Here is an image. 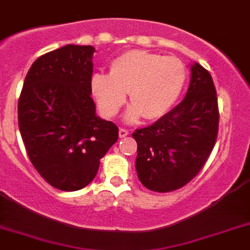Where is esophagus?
<instances>
[{
  "mask_svg": "<svg viewBox=\"0 0 250 250\" xmlns=\"http://www.w3.org/2000/svg\"><path fill=\"white\" fill-rule=\"evenodd\" d=\"M129 135V131L126 129H120L119 130V136L120 137H126Z\"/></svg>",
  "mask_w": 250,
  "mask_h": 250,
  "instance_id": "esophagus-1",
  "label": "esophagus"
}]
</instances>
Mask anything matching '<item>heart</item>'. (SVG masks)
<instances>
[{
    "instance_id": "heart-1",
    "label": "heart",
    "mask_w": 250,
    "mask_h": 250,
    "mask_svg": "<svg viewBox=\"0 0 250 250\" xmlns=\"http://www.w3.org/2000/svg\"><path fill=\"white\" fill-rule=\"evenodd\" d=\"M186 74V67L178 58L131 49L111 62L110 74L91 75L90 91L107 118L119 113L127 93L132 103L125 114L129 123L143 115L147 120H157L176 104Z\"/></svg>"
}]
</instances>
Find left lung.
I'll use <instances>...</instances> for the list:
<instances>
[{"instance_id": "left-lung-1", "label": "left lung", "mask_w": 250, "mask_h": 250, "mask_svg": "<svg viewBox=\"0 0 250 250\" xmlns=\"http://www.w3.org/2000/svg\"><path fill=\"white\" fill-rule=\"evenodd\" d=\"M218 121L213 80L194 62L185 99L151 126L132 134L140 182L155 192L175 191L188 183L213 150Z\"/></svg>"}]
</instances>
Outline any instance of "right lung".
<instances>
[{
  "mask_svg": "<svg viewBox=\"0 0 250 250\" xmlns=\"http://www.w3.org/2000/svg\"><path fill=\"white\" fill-rule=\"evenodd\" d=\"M91 45L67 44L34 61L18 100V126L29 160L54 188L78 191L94 180L118 141L115 124L91 99Z\"/></svg>",
  "mask_w": 250,
  "mask_h": 250,
  "instance_id": "add662e5",
  "label": "right lung"
}]
</instances>
